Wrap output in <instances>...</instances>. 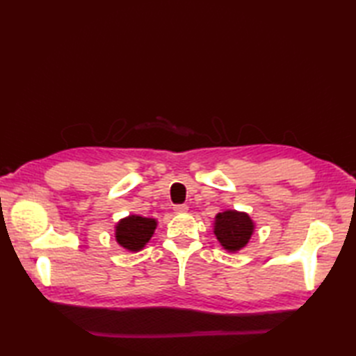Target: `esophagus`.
<instances>
[{
    "label": "esophagus",
    "mask_w": 356,
    "mask_h": 356,
    "mask_svg": "<svg viewBox=\"0 0 356 356\" xmlns=\"http://www.w3.org/2000/svg\"><path fill=\"white\" fill-rule=\"evenodd\" d=\"M186 211H188L186 205H176V207H174V213H176V214H185Z\"/></svg>",
    "instance_id": "esophagus-1"
}]
</instances>
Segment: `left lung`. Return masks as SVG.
<instances>
[{"label": "left lung", "instance_id": "1", "mask_svg": "<svg viewBox=\"0 0 356 356\" xmlns=\"http://www.w3.org/2000/svg\"><path fill=\"white\" fill-rule=\"evenodd\" d=\"M255 225L246 213L236 209H226L218 213L214 220V234L223 249L237 252L243 249L254 234Z\"/></svg>", "mask_w": 356, "mask_h": 356}]
</instances>
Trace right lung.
Instances as JSON below:
<instances>
[{
  "instance_id": "right-lung-1",
  "label": "right lung",
  "mask_w": 356,
  "mask_h": 356,
  "mask_svg": "<svg viewBox=\"0 0 356 356\" xmlns=\"http://www.w3.org/2000/svg\"><path fill=\"white\" fill-rule=\"evenodd\" d=\"M156 226V218L131 214L118 222L115 226V237L118 243L127 251L138 252L153 237Z\"/></svg>"
}]
</instances>
